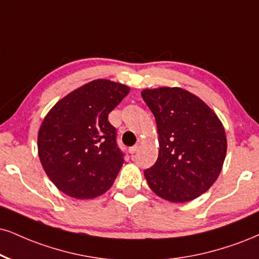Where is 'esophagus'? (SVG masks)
I'll list each match as a JSON object with an SVG mask.
<instances>
[{"label":"esophagus","mask_w":259,"mask_h":259,"mask_svg":"<svg viewBox=\"0 0 259 259\" xmlns=\"http://www.w3.org/2000/svg\"><path fill=\"white\" fill-rule=\"evenodd\" d=\"M138 149H139V146H138V145H135V146H132V148H130V149H128L130 154H131V155H135L136 152L138 151Z\"/></svg>","instance_id":"1"}]
</instances>
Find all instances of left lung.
<instances>
[{"label": "left lung", "instance_id": "1", "mask_svg": "<svg viewBox=\"0 0 259 259\" xmlns=\"http://www.w3.org/2000/svg\"><path fill=\"white\" fill-rule=\"evenodd\" d=\"M142 97L157 123L159 152L144 171L163 199L190 202L206 192L221 173L227 152L225 128L204 102L180 88L144 90Z\"/></svg>", "mask_w": 259, "mask_h": 259}]
</instances>
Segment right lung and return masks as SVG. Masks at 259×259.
<instances>
[{"label":"right lung","mask_w":259,"mask_h":259,"mask_svg":"<svg viewBox=\"0 0 259 259\" xmlns=\"http://www.w3.org/2000/svg\"><path fill=\"white\" fill-rule=\"evenodd\" d=\"M128 92V86L98 79L57 102L43 120L38 133L41 165L67 196L90 199L114 184L124 154L108 115Z\"/></svg>","instance_id":"right-lung-1"}]
</instances>
